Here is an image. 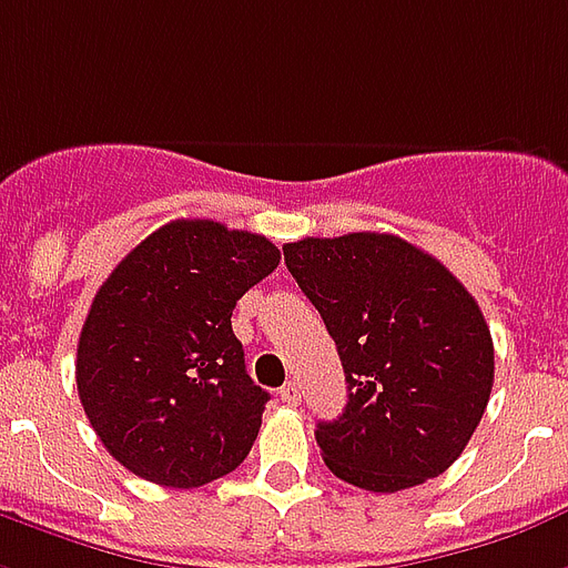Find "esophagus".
I'll return each instance as SVG.
<instances>
[{"label":"esophagus","instance_id":"obj_1","mask_svg":"<svg viewBox=\"0 0 568 568\" xmlns=\"http://www.w3.org/2000/svg\"><path fill=\"white\" fill-rule=\"evenodd\" d=\"M280 400L288 403V406H297V400H301V385L297 382H285L283 388H280Z\"/></svg>","mask_w":568,"mask_h":568}]
</instances>
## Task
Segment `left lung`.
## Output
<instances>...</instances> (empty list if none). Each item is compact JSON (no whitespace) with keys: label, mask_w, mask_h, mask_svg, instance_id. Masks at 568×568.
I'll return each mask as SVG.
<instances>
[{"label":"left lung","mask_w":568,"mask_h":568,"mask_svg":"<svg viewBox=\"0 0 568 568\" xmlns=\"http://www.w3.org/2000/svg\"><path fill=\"white\" fill-rule=\"evenodd\" d=\"M283 252L346 373V409L316 430L327 469L373 494L445 473L494 388V339L476 297L394 234L304 237Z\"/></svg>","instance_id":"8db88e82"}]
</instances>
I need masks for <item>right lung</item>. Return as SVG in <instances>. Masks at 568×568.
Wrapping results in <instances>:
<instances>
[{"instance_id": "add662e5", "label": "right lung", "mask_w": 568, "mask_h": 568, "mask_svg": "<svg viewBox=\"0 0 568 568\" xmlns=\"http://www.w3.org/2000/svg\"><path fill=\"white\" fill-rule=\"evenodd\" d=\"M276 264L262 234L174 220L95 292L78 339V394L129 473L201 487L250 455L271 394L246 373L231 313Z\"/></svg>"}]
</instances>
